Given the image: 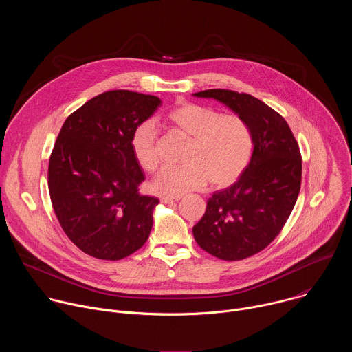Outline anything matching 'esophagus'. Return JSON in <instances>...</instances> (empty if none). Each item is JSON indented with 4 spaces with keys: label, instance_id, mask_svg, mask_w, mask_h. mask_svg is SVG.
<instances>
[{
    "label": "esophagus",
    "instance_id": "34e87169",
    "mask_svg": "<svg viewBox=\"0 0 352 352\" xmlns=\"http://www.w3.org/2000/svg\"><path fill=\"white\" fill-rule=\"evenodd\" d=\"M181 197H170V196H164V197H162V204H166V205H170V204H173V202H178Z\"/></svg>",
    "mask_w": 352,
    "mask_h": 352
}]
</instances>
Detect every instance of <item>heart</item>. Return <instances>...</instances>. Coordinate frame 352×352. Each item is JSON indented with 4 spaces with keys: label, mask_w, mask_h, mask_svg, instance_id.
Segmentation results:
<instances>
[{
    "label": "heart",
    "mask_w": 352,
    "mask_h": 352,
    "mask_svg": "<svg viewBox=\"0 0 352 352\" xmlns=\"http://www.w3.org/2000/svg\"><path fill=\"white\" fill-rule=\"evenodd\" d=\"M166 124L188 138L182 166L164 167L152 182L163 196H181L204 188H224L245 171L254 148V136L248 122L236 114L190 102H181L164 117ZM132 155L146 173L160 164L159 133L152 121L139 124L131 136Z\"/></svg>",
    "instance_id": "b5f03b06"
}]
</instances>
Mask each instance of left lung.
Returning <instances> with one entry per match:
<instances>
[{
  "instance_id": "8db88e82",
  "label": "left lung",
  "mask_w": 352,
  "mask_h": 352,
  "mask_svg": "<svg viewBox=\"0 0 352 352\" xmlns=\"http://www.w3.org/2000/svg\"><path fill=\"white\" fill-rule=\"evenodd\" d=\"M212 97L242 117L254 136V153L239 179L209 197L193 227L197 245L223 261L259 254L280 234L300 189L302 157L287 121L262 100L228 89L195 93Z\"/></svg>"
}]
</instances>
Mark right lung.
Here are the masks:
<instances>
[{
	"label": "right lung",
	"mask_w": 352,
	"mask_h": 352,
	"mask_svg": "<svg viewBox=\"0 0 352 352\" xmlns=\"http://www.w3.org/2000/svg\"><path fill=\"white\" fill-rule=\"evenodd\" d=\"M156 96L110 90L90 98L64 122L48 163V192L67 236L85 254L120 261L148 238L155 196L142 195L144 175L131 136L160 106Z\"/></svg>",
	"instance_id": "add662e5"
}]
</instances>
